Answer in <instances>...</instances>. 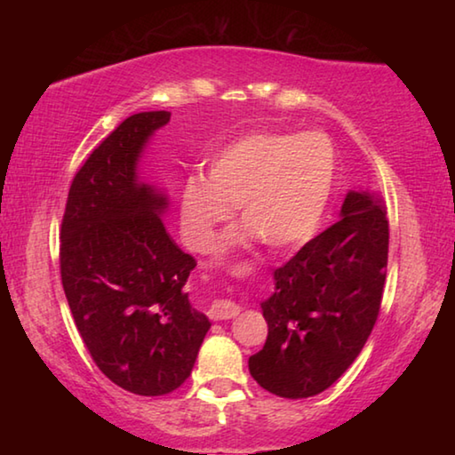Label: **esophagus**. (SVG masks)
<instances>
[{
  "label": "esophagus",
  "mask_w": 455,
  "mask_h": 455,
  "mask_svg": "<svg viewBox=\"0 0 455 455\" xmlns=\"http://www.w3.org/2000/svg\"><path fill=\"white\" fill-rule=\"evenodd\" d=\"M241 313V307H238L236 303L233 301H227V299H217L211 305L209 309V317L212 321H222V319H235L236 315Z\"/></svg>",
  "instance_id": "1"
}]
</instances>
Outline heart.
I'll use <instances>...</instances> for the list:
<instances>
[{"mask_svg": "<svg viewBox=\"0 0 455 455\" xmlns=\"http://www.w3.org/2000/svg\"><path fill=\"white\" fill-rule=\"evenodd\" d=\"M337 150L323 132L259 130L211 160L209 179L190 176L180 195V225L190 249L209 252L241 206L244 236L292 249L317 233L333 195Z\"/></svg>", "mask_w": 455, "mask_h": 455, "instance_id": "b5f03b06", "label": "heart"}]
</instances>
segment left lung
Masks as SVG:
<instances>
[{
  "label": "left lung",
  "mask_w": 455,
  "mask_h": 455,
  "mask_svg": "<svg viewBox=\"0 0 455 455\" xmlns=\"http://www.w3.org/2000/svg\"><path fill=\"white\" fill-rule=\"evenodd\" d=\"M341 220L275 271L263 307L268 335L249 357L260 387L287 399L331 387L357 359L381 309L389 220L381 200L351 190Z\"/></svg>",
  "instance_id": "left-lung-1"
}]
</instances>
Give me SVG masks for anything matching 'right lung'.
Masks as SVG:
<instances>
[{
	"instance_id": "1",
	"label": "right lung",
	"mask_w": 455,
	"mask_h": 455,
	"mask_svg": "<svg viewBox=\"0 0 455 455\" xmlns=\"http://www.w3.org/2000/svg\"><path fill=\"white\" fill-rule=\"evenodd\" d=\"M171 112L128 116L76 172L60 230V275L76 327L108 379L136 395H166L188 379L211 323L184 284L195 257L160 214L166 198L136 163Z\"/></svg>"
}]
</instances>
